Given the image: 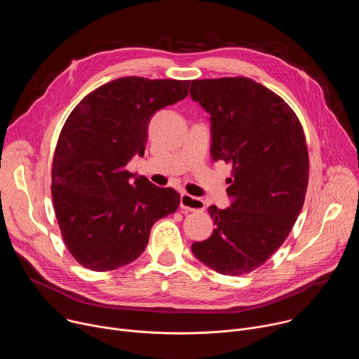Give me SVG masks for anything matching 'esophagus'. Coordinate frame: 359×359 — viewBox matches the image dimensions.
<instances>
[{
  "instance_id": "34e87169",
  "label": "esophagus",
  "mask_w": 359,
  "mask_h": 359,
  "mask_svg": "<svg viewBox=\"0 0 359 359\" xmlns=\"http://www.w3.org/2000/svg\"><path fill=\"white\" fill-rule=\"evenodd\" d=\"M180 208L184 209V210H190V212L204 210V201L201 198H198V197L190 196L187 193H182V196H180Z\"/></svg>"
}]
</instances>
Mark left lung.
<instances>
[{"instance_id":"1","label":"left lung","mask_w":359,"mask_h":359,"mask_svg":"<svg viewBox=\"0 0 359 359\" xmlns=\"http://www.w3.org/2000/svg\"><path fill=\"white\" fill-rule=\"evenodd\" d=\"M190 96L210 114L215 162L233 165L230 208H209L216 229L191 251L220 274L243 276L271 257L302 209L310 170L304 130L283 97L245 76L194 79Z\"/></svg>"}]
</instances>
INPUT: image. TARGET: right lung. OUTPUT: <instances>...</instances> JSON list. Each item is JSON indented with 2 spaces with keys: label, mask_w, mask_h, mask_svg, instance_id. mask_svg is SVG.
Returning a JSON list of instances; mask_svg holds the SVG:
<instances>
[{
  "label": "right lung",
  "mask_w": 359,
  "mask_h": 359,
  "mask_svg": "<svg viewBox=\"0 0 359 359\" xmlns=\"http://www.w3.org/2000/svg\"><path fill=\"white\" fill-rule=\"evenodd\" d=\"M190 81L126 76L86 95L68 116L53 161L54 210L72 257L111 271L144 251L150 229L177 210L180 194L135 177L126 165L143 156L147 126L159 109L189 93Z\"/></svg>",
  "instance_id": "1"
}]
</instances>
